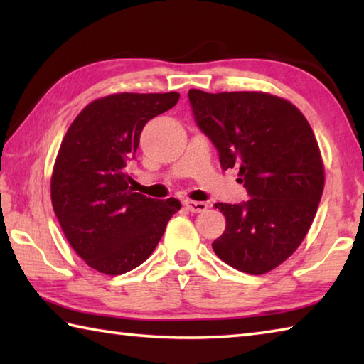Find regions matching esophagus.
I'll return each mask as SVG.
<instances>
[{
  "mask_svg": "<svg viewBox=\"0 0 364 364\" xmlns=\"http://www.w3.org/2000/svg\"><path fill=\"white\" fill-rule=\"evenodd\" d=\"M184 205H186L188 210L193 212V213L205 212L207 207H208L205 202H196V200H186V202H184Z\"/></svg>",
  "mask_w": 364,
  "mask_h": 364,
  "instance_id": "1",
  "label": "esophagus"
}]
</instances>
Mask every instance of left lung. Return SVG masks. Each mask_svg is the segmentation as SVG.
I'll return each mask as SVG.
<instances>
[{"mask_svg": "<svg viewBox=\"0 0 364 364\" xmlns=\"http://www.w3.org/2000/svg\"><path fill=\"white\" fill-rule=\"evenodd\" d=\"M188 96L221 168H236L250 196L244 204H215L226 230L213 252L242 273H268L297 250L315 220L324 188L315 133L292 102L263 91Z\"/></svg>", "mask_w": 364, "mask_h": 364, "instance_id": "obj_1", "label": "left lung"}]
</instances>
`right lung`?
Wrapping results in <instances>:
<instances>
[{"instance_id":"right-lung-1","label":"right lung","mask_w":364,"mask_h":364,"mask_svg":"<svg viewBox=\"0 0 364 364\" xmlns=\"http://www.w3.org/2000/svg\"><path fill=\"white\" fill-rule=\"evenodd\" d=\"M180 100L171 93H115L90 102L67 130L51 175V202L70 247L100 273L139 267L181 208L134 193L127 164L147 122Z\"/></svg>"}]
</instances>
